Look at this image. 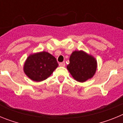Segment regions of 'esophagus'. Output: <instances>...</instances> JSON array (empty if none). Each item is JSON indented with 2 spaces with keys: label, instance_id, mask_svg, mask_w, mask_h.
Masks as SVG:
<instances>
[{
  "label": "esophagus",
  "instance_id": "1",
  "mask_svg": "<svg viewBox=\"0 0 123 123\" xmlns=\"http://www.w3.org/2000/svg\"><path fill=\"white\" fill-rule=\"evenodd\" d=\"M59 66L60 67H64L65 66V62H62V63H59Z\"/></svg>",
  "mask_w": 123,
  "mask_h": 123
}]
</instances>
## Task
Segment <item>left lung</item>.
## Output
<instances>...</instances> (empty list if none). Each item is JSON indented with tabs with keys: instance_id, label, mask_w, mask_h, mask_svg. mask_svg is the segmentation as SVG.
Returning a JSON list of instances; mask_svg holds the SVG:
<instances>
[{
	"instance_id": "obj_1",
	"label": "left lung",
	"mask_w": 123,
	"mask_h": 123,
	"mask_svg": "<svg viewBox=\"0 0 123 123\" xmlns=\"http://www.w3.org/2000/svg\"><path fill=\"white\" fill-rule=\"evenodd\" d=\"M97 67V60L94 56L80 50L71 54L67 67L75 80L83 82L94 76Z\"/></svg>"
}]
</instances>
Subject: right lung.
Here are the masks:
<instances>
[{
    "mask_svg": "<svg viewBox=\"0 0 123 123\" xmlns=\"http://www.w3.org/2000/svg\"><path fill=\"white\" fill-rule=\"evenodd\" d=\"M58 66L56 58L46 52L31 54L24 65V72L31 80L36 82L48 78Z\"/></svg>",
    "mask_w": 123,
    "mask_h": 123,
    "instance_id": "obj_1",
    "label": "right lung"
}]
</instances>
